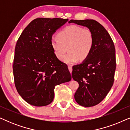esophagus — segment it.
<instances>
[{"instance_id":"1","label":"esophagus","mask_w":130,"mask_h":130,"mask_svg":"<svg viewBox=\"0 0 130 130\" xmlns=\"http://www.w3.org/2000/svg\"><path fill=\"white\" fill-rule=\"evenodd\" d=\"M68 68H69V71H70V73L72 74V66L70 65V64L68 65Z\"/></svg>"}]
</instances>
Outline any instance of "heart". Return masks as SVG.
I'll return each mask as SVG.
<instances>
[{"mask_svg": "<svg viewBox=\"0 0 130 130\" xmlns=\"http://www.w3.org/2000/svg\"><path fill=\"white\" fill-rule=\"evenodd\" d=\"M95 38L93 32L77 25H69L59 32L57 38H52L51 45L55 55L66 63H73L78 60L83 61L93 50Z\"/></svg>", "mask_w": 130, "mask_h": 130, "instance_id": "1", "label": "heart"}]
</instances>
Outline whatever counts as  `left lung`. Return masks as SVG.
Instances as JSON below:
<instances>
[{
    "mask_svg": "<svg viewBox=\"0 0 130 130\" xmlns=\"http://www.w3.org/2000/svg\"><path fill=\"white\" fill-rule=\"evenodd\" d=\"M74 23L86 26L93 32L94 46L89 56L73 66L72 77L79 84L74 94L78 104L90 107L99 104L111 90L114 81L116 58L114 44L102 25L93 19L74 20Z\"/></svg>",
    "mask_w": 130,
    "mask_h": 130,
    "instance_id": "left-lung-1",
    "label": "left lung"
}]
</instances>
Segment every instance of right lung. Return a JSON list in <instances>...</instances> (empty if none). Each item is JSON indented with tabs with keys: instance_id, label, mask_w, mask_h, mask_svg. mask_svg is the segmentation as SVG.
I'll return each mask as SVG.
<instances>
[{
	"instance_id": "obj_1",
	"label": "right lung",
	"mask_w": 130,
	"mask_h": 130,
	"mask_svg": "<svg viewBox=\"0 0 130 130\" xmlns=\"http://www.w3.org/2000/svg\"><path fill=\"white\" fill-rule=\"evenodd\" d=\"M68 20L34 19L17 41L13 64L15 85L21 96L31 105L51 104L56 86L72 79L67 65L58 59L51 45L53 34Z\"/></svg>"
}]
</instances>
